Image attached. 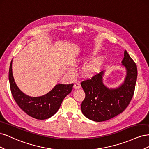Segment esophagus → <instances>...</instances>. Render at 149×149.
Wrapping results in <instances>:
<instances>
[{"label":"esophagus","instance_id":"34e87169","mask_svg":"<svg viewBox=\"0 0 149 149\" xmlns=\"http://www.w3.org/2000/svg\"><path fill=\"white\" fill-rule=\"evenodd\" d=\"M73 87H74V88L75 89H79V88H81V84H80L79 83H75V84H74Z\"/></svg>","mask_w":149,"mask_h":149}]
</instances>
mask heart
Instances as JSON below:
<instances>
[{
    "instance_id": "1",
    "label": "heart",
    "mask_w": 149,
    "mask_h": 149,
    "mask_svg": "<svg viewBox=\"0 0 149 149\" xmlns=\"http://www.w3.org/2000/svg\"><path fill=\"white\" fill-rule=\"evenodd\" d=\"M92 55L91 52H87L86 56H83L77 60V63L82 62L84 60V59L87 58L88 56ZM105 61V58L103 55H100L96 58H93L92 60L90 61L86 65L83 69V73L84 76L87 77H91L95 74H97L101 70L102 66L104 65Z\"/></svg>"
}]
</instances>
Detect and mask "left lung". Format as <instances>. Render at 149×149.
<instances>
[{"instance_id": "obj_1", "label": "left lung", "mask_w": 149, "mask_h": 149, "mask_svg": "<svg viewBox=\"0 0 149 149\" xmlns=\"http://www.w3.org/2000/svg\"><path fill=\"white\" fill-rule=\"evenodd\" d=\"M122 66L125 68L124 82L116 88L106 86L103 81L104 71L81 84L85 93L81 103L83 115L90 120L102 122L114 118L128 106L134 93L137 77L136 63L124 51Z\"/></svg>"}]
</instances>
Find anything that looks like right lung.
I'll return each mask as SVG.
<instances>
[{"instance_id":"1","label":"right lung","mask_w":149,"mask_h":149,"mask_svg":"<svg viewBox=\"0 0 149 149\" xmlns=\"http://www.w3.org/2000/svg\"><path fill=\"white\" fill-rule=\"evenodd\" d=\"M8 79L13 97L17 104L26 114L32 118L44 120L56 114L64 98L73 89V84H56L50 91L42 96L31 97L22 92L17 86L12 73L11 61Z\"/></svg>"}]
</instances>
